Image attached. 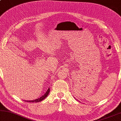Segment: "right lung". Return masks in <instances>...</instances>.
<instances>
[{"instance_id":"1","label":"right lung","mask_w":121,"mask_h":121,"mask_svg":"<svg viewBox=\"0 0 121 121\" xmlns=\"http://www.w3.org/2000/svg\"><path fill=\"white\" fill-rule=\"evenodd\" d=\"M49 92H50V88H49L48 89V91H47V92H46L45 94H44L43 96L40 97L38 99H37L35 100H30V101H26L27 102H31V103H38V102H40L42 101V100H44V99H45L46 97L48 96V95Z\"/></svg>"}]
</instances>
